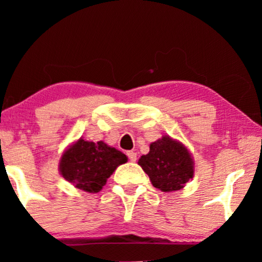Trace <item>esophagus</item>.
<instances>
[{"label":"esophagus","mask_w":262,"mask_h":262,"mask_svg":"<svg viewBox=\"0 0 262 262\" xmlns=\"http://www.w3.org/2000/svg\"><path fill=\"white\" fill-rule=\"evenodd\" d=\"M126 154H127L128 160H130L131 162H135V161L137 160V154H136L135 151H127Z\"/></svg>","instance_id":"34e87169"}]
</instances>
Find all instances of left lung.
<instances>
[{
	"mask_svg": "<svg viewBox=\"0 0 262 262\" xmlns=\"http://www.w3.org/2000/svg\"><path fill=\"white\" fill-rule=\"evenodd\" d=\"M138 164L148 174L154 187L162 192L184 188L194 175V163L187 148L168 136L151 143L150 151L141 156Z\"/></svg>",
	"mask_w": 262,
	"mask_h": 262,
	"instance_id": "8db88e82",
	"label": "left lung"
}]
</instances>
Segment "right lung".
<instances>
[{
    "label": "right lung",
    "instance_id": "1",
    "mask_svg": "<svg viewBox=\"0 0 262 262\" xmlns=\"http://www.w3.org/2000/svg\"><path fill=\"white\" fill-rule=\"evenodd\" d=\"M127 157L103 142H88L80 138L60 157L59 171L75 187L88 193H98L118 166Z\"/></svg>",
    "mask_w": 262,
    "mask_h": 262
}]
</instances>
